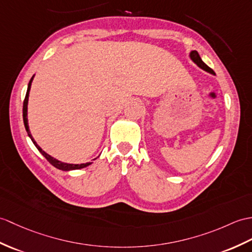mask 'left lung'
Here are the masks:
<instances>
[{
  "instance_id": "1",
  "label": "left lung",
  "mask_w": 252,
  "mask_h": 252,
  "mask_svg": "<svg viewBox=\"0 0 252 252\" xmlns=\"http://www.w3.org/2000/svg\"><path fill=\"white\" fill-rule=\"evenodd\" d=\"M190 58H191V60L196 64V65H198V66H200L201 68H203L204 71H206V72H209V73L214 74V71H213V69L210 68L208 65H206V64L202 61L200 55L197 54V51H195V50L191 51V52H190Z\"/></svg>"
}]
</instances>
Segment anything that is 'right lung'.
Listing matches in <instances>:
<instances>
[{"label": "right lung", "mask_w": 252, "mask_h": 252, "mask_svg": "<svg viewBox=\"0 0 252 252\" xmlns=\"http://www.w3.org/2000/svg\"><path fill=\"white\" fill-rule=\"evenodd\" d=\"M33 77L34 76H32L31 80L29 81V85H28V90H27V94H26V97H25V101H23V109H22V116H23V124H25V126H26V130H27V133L28 135L30 136V138L32 139L33 144L35 145V147H36L38 149V151L40 154H42L47 161H48L50 164L54 165L55 167L59 168V169H62V171H72V169H79V168H84L88 165H90L91 163H83V164H68V163H63L61 161H58L57 159H55V158H52L51 156L47 155L45 151L39 147V146L36 144V142H35L34 138L32 137L31 135V132H30V128H29V125H28V101H29V92H30V89H31V84H32V80H33Z\"/></svg>", "instance_id": "add662e5"}]
</instances>
